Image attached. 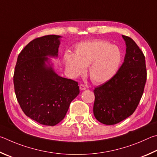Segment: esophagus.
Masks as SVG:
<instances>
[{
    "instance_id": "esophagus-1",
    "label": "esophagus",
    "mask_w": 157,
    "mask_h": 157,
    "mask_svg": "<svg viewBox=\"0 0 157 157\" xmlns=\"http://www.w3.org/2000/svg\"><path fill=\"white\" fill-rule=\"evenodd\" d=\"M79 87H80V90H86V86H85L84 84H80V86H79Z\"/></svg>"
}]
</instances>
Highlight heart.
<instances>
[{
    "label": "heart",
    "mask_w": 157,
    "mask_h": 157,
    "mask_svg": "<svg viewBox=\"0 0 157 157\" xmlns=\"http://www.w3.org/2000/svg\"><path fill=\"white\" fill-rule=\"evenodd\" d=\"M67 70L74 77L88 73L94 83H103L113 77L122 61L119 48L103 39L83 41L74 47V54L67 52L64 55Z\"/></svg>",
    "instance_id": "obj_1"
}]
</instances>
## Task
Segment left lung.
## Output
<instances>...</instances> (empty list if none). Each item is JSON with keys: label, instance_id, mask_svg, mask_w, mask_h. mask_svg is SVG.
<instances>
[{"label": "left lung", "instance_id": "1", "mask_svg": "<svg viewBox=\"0 0 157 157\" xmlns=\"http://www.w3.org/2000/svg\"><path fill=\"white\" fill-rule=\"evenodd\" d=\"M125 41L124 62L108 81L95 87L93 112L105 125H114L132 114L138 106L147 80L145 56L133 39Z\"/></svg>", "mask_w": 157, "mask_h": 157}]
</instances>
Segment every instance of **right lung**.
Here are the masks:
<instances>
[{"label":"right lung","instance_id":"add662e5","mask_svg":"<svg viewBox=\"0 0 157 157\" xmlns=\"http://www.w3.org/2000/svg\"><path fill=\"white\" fill-rule=\"evenodd\" d=\"M60 37L48 35L30 41L18 54L13 74L16 97L22 110L45 125L61 121L80 92L78 82L60 77L45 66V56H58Z\"/></svg>","mask_w":157,"mask_h":157}]
</instances>
